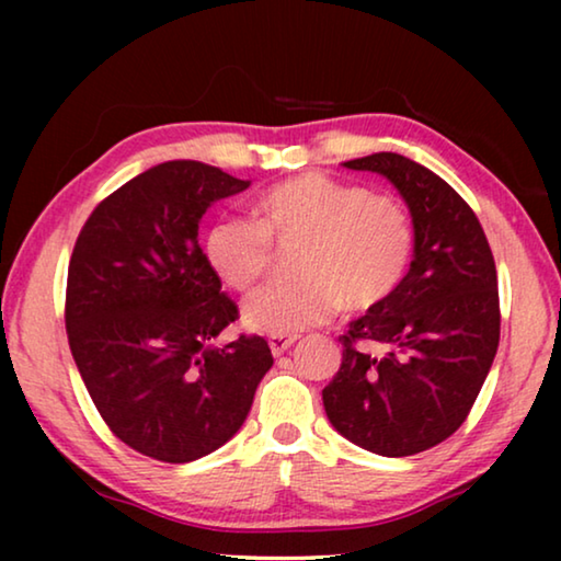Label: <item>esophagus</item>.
<instances>
[{"instance_id": "1", "label": "esophagus", "mask_w": 561, "mask_h": 561, "mask_svg": "<svg viewBox=\"0 0 561 561\" xmlns=\"http://www.w3.org/2000/svg\"><path fill=\"white\" fill-rule=\"evenodd\" d=\"M294 344H297V336H272L270 339V348H272V354L274 356H284V351L287 348H291Z\"/></svg>"}]
</instances>
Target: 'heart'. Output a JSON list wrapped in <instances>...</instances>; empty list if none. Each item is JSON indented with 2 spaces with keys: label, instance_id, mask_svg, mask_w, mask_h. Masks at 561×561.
Listing matches in <instances>:
<instances>
[{
  "label": "heart",
  "instance_id": "1",
  "mask_svg": "<svg viewBox=\"0 0 561 561\" xmlns=\"http://www.w3.org/2000/svg\"><path fill=\"white\" fill-rule=\"evenodd\" d=\"M257 222L217 220L205 234L210 267L237 291L267 277L274 242H301V279L252 294L242 307L247 329L294 336L336 314L368 311L401 287L415 230L393 195L368 193L324 173H301L272 185L254 205Z\"/></svg>",
  "mask_w": 561,
  "mask_h": 561
}]
</instances>
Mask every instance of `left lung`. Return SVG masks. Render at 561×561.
I'll list each match as a JSON object with an SVG mask.
<instances>
[{
    "label": "left lung",
    "mask_w": 561,
    "mask_h": 561,
    "mask_svg": "<svg viewBox=\"0 0 561 561\" xmlns=\"http://www.w3.org/2000/svg\"><path fill=\"white\" fill-rule=\"evenodd\" d=\"M344 168L383 175L401 193L415 244L401 287L341 336L344 358L321 398L346 440L403 458L450 438L485 383L500 344L495 260L470 205L433 170L398 153Z\"/></svg>",
    "instance_id": "obj_1"
}]
</instances>
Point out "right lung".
<instances>
[{"mask_svg": "<svg viewBox=\"0 0 561 561\" xmlns=\"http://www.w3.org/2000/svg\"><path fill=\"white\" fill-rule=\"evenodd\" d=\"M250 185L168 160L108 195L76 240L71 356L108 428L148 458L193 462L220 448L274 364L262 336L215 344L237 307L197 244L207 207Z\"/></svg>", "mask_w": 561, "mask_h": 561, "instance_id": "add662e5", "label": "right lung"}]
</instances>
